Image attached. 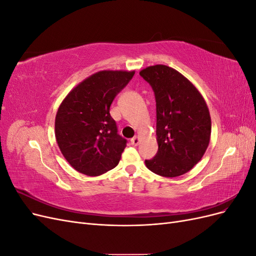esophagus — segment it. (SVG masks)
<instances>
[{"mask_svg":"<svg viewBox=\"0 0 256 256\" xmlns=\"http://www.w3.org/2000/svg\"><path fill=\"white\" fill-rule=\"evenodd\" d=\"M130 142H131V144H132V145L136 146V145H138V143H140V138L136 136H134L132 138H131Z\"/></svg>","mask_w":256,"mask_h":256,"instance_id":"obj_1","label":"esophagus"}]
</instances>
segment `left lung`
Wrapping results in <instances>:
<instances>
[{
    "label": "left lung",
    "mask_w": 256,
    "mask_h": 256,
    "mask_svg": "<svg viewBox=\"0 0 256 256\" xmlns=\"http://www.w3.org/2000/svg\"><path fill=\"white\" fill-rule=\"evenodd\" d=\"M140 76L154 92L157 113L158 152L145 164L160 176H180L202 159L210 141L208 106L194 85L171 67L150 66Z\"/></svg>",
    "instance_id": "8db88e82"
}]
</instances>
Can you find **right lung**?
Returning <instances> with one entry per match:
<instances>
[{"instance_id": "1", "label": "right lung", "mask_w": 256, "mask_h": 256, "mask_svg": "<svg viewBox=\"0 0 256 256\" xmlns=\"http://www.w3.org/2000/svg\"><path fill=\"white\" fill-rule=\"evenodd\" d=\"M134 74L98 72L76 85L62 102L56 116V142L78 172L99 176L118 164L127 140L118 134L110 106Z\"/></svg>"}]
</instances>
